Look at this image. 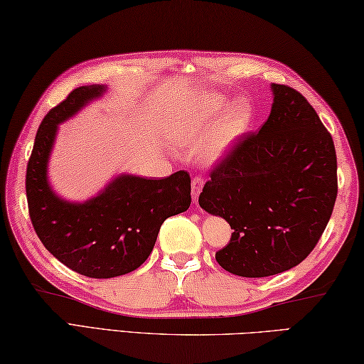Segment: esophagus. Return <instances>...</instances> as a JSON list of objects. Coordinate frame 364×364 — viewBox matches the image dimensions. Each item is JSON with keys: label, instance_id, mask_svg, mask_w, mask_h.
I'll list each match as a JSON object with an SVG mask.
<instances>
[{"label": "esophagus", "instance_id": "34e87169", "mask_svg": "<svg viewBox=\"0 0 364 364\" xmlns=\"http://www.w3.org/2000/svg\"><path fill=\"white\" fill-rule=\"evenodd\" d=\"M203 178L202 176H194L193 181H191V194H193V200L197 203V200H199V196L202 193V188H203Z\"/></svg>", "mask_w": 364, "mask_h": 364}]
</instances>
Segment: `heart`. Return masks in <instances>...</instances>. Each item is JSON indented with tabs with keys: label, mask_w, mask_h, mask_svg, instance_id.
<instances>
[{
	"label": "heart",
	"mask_w": 364,
	"mask_h": 364,
	"mask_svg": "<svg viewBox=\"0 0 364 364\" xmlns=\"http://www.w3.org/2000/svg\"><path fill=\"white\" fill-rule=\"evenodd\" d=\"M226 107L228 98L224 95L203 94L197 97L188 107L176 111L168 125L170 138L181 146L200 144L203 162L223 161L240 136L247 134L255 119L253 105L245 98L230 105L223 114Z\"/></svg>",
	"instance_id": "obj_1"
}]
</instances>
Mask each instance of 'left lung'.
Here are the masks:
<instances>
[{
	"instance_id": "left-lung-1",
	"label": "left lung",
	"mask_w": 364,
	"mask_h": 364,
	"mask_svg": "<svg viewBox=\"0 0 364 364\" xmlns=\"http://www.w3.org/2000/svg\"><path fill=\"white\" fill-rule=\"evenodd\" d=\"M256 134L240 136L211 170L199 205L234 229L216 253L228 272L259 279L297 266L318 243L338 197L333 136L306 98L272 84Z\"/></svg>"
}]
</instances>
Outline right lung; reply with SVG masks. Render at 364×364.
<instances>
[{"label": "right lung", "instance_id": "right-lung-1", "mask_svg": "<svg viewBox=\"0 0 364 364\" xmlns=\"http://www.w3.org/2000/svg\"><path fill=\"white\" fill-rule=\"evenodd\" d=\"M105 90V85H81L46 114L25 181L30 220L39 240L65 266L90 279H113L140 267L154 248L162 223L191 205V176L184 170L162 180L119 175L85 202L63 200L52 191L48 164L58 124Z\"/></svg>", "mask_w": 364, "mask_h": 364}]
</instances>
